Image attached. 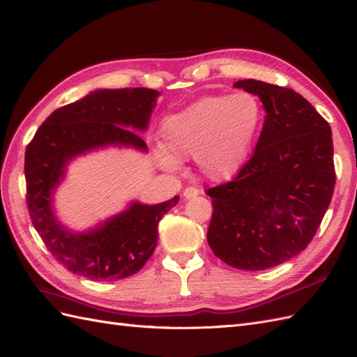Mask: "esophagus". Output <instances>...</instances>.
I'll return each instance as SVG.
<instances>
[{
	"instance_id": "obj_1",
	"label": "esophagus",
	"mask_w": 357,
	"mask_h": 357,
	"mask_svg": "<svg viewBox=\"0 0 357 357\" xmlns=\"http://www.w3.org/2000/svg\"><path fill=\"white\" fill-rule=\"evenodd\" d=\"M199 192L200 191L196 187H187L184 190V195H182V196H184L185 199H195L196 196H199Z\"/></svg>"
}]
</instances>
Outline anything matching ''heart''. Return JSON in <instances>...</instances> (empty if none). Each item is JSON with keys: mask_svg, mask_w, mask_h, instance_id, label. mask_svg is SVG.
<instances>
[{"mask_svg": "<svg viewBox=\"0 0 357 357\" xmlns=\"http://www.w3.org/2000/svg\"><path fill=\"white\" fill-rule=\"evenodd\" d=\"M261 122L260 100L248 91L202 97L166 119L162 139L169 152H161V162L176 167L178 158H196L206 179L229 181L248 161Z\"/></svg>", "mask_w": 357, "mask_h": 357, "instance_id": "b5f03b06", "label": "heart"}]
</instances>
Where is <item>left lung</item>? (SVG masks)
<instances>
[{
    "label": "left lung",
    "instance_id": "obj_1",
    "mask_svg": "<svg viewBox=\"0 0 357 357\" xmlns=\"http://www.w3.org/2000/svg\"><path fill=\"white\" fill-rule=\"evenodd\" d=\"M266 116L238 175L209 188L208 243L229 266L263 271L298 256L317 233L335 188L331 127L296 91L245 79Z\"/></svg>",
    "mask_w": 357,
    "mask_h": 357
}]
</instances>
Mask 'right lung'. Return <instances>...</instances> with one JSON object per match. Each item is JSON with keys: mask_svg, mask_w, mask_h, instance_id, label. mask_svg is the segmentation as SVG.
I'll use <instances>...</instances> for the list:
<instances>
[{"mask_svg": "<svg viewBox=\"0 0 357 357\" xmlns=\"http://www.w3.org/2000/svg\"><path fill=\"white\" fill-rule=\"evenodd\" d=\"M158 96L149 88L94 91L50 114L26 146V206L33 226L58 263L80 277L115 281L139 272L155 250L161 217L179 200L175 196L151 206L135 202L88 233L66 230L52 211L50 196L73 157L107 145L148 149L133 130H146Z\"/></svg>", "mask_w": 357, "mask_h": 357, "instance_id": "obj_1", "label": "right lung"}]
</instances>
